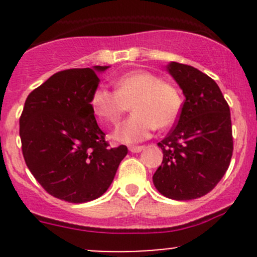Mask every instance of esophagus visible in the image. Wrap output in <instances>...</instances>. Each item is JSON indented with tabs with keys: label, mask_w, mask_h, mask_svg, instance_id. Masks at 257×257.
<instances>
[{
	"label": "esophagus",
	"mask_w": 257,
	"mask_h": 257,
	"mask_svg": "<svg viewBox=\"0 0 257 257\" xmlns=\"http://www.w3.org/2000/svg\"><path fill=\"white\" fill-rule=\"evenodd\" d=\"M144 149L145 145H132V147H129V150H131L132 153H139Z\"/></svg>",
	"instance_id": "esophagus-1"
}]
</instances>
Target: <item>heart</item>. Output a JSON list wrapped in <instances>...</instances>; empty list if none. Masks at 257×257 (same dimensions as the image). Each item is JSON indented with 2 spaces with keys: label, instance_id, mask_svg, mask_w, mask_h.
Wrapping results in <instances>:
<instances>
[{
  "label": "heart",
  "instance_id": "1",
  "mask_svg": "<svg viewBox=\"0 0 257 257\" xmlns=\"http://www.w3.org/2000/svg\"><path fill=\"white\" fill-rule=\"evenodd\" d=\"M114 90L98 85L89 105L100 121L118 123L131 104L133 114L114 131L113 138L123 143H138L155 128L175 123L181 110V94L174 84L148 71H131L114 79Z\"/></svg>",
  "mask_w": 257,
  "mask_h": 257
}]
</instances>
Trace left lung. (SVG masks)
I'll return each instance as SVG.
<instances>
[{"label":"left lung","instance_id":"left-lung-1","mask_svg":"<svg viewBox=\"0 0 257 257\" xmlns=\"http://www.w3.org/2000/svg\"><path fill=\"white\" fill-rule=\"evenodd\" d=\"M168 71L185 100L175 126L158 143L163 162L153 183L167 198L191 200L210 193L229 168L234 149L230 108L216 82L199 69L172 62Z\"/></svg>","mask_w":257,"mask_h":257}]
</instances>
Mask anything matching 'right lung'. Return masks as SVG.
<instances>
[{
	"label": "right lung",
	"mask_w": 257,
	"mask_h": 257,
	"mask_svg": "<svg viewBox=\"0 0 257 257\" xmlns=\"http://www.w3.org/2000/svg\"><path fill=\"white\" fill-rule=\"evenodd\" d=\"M107 68L57 72L28 94L20 116L26 165L48 194L68 203L102 196L128 153L105 142L89 105L97 71Z\"/></svg>",
	"instance_id": "add662e5"
}]
</instances>
